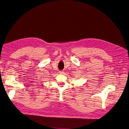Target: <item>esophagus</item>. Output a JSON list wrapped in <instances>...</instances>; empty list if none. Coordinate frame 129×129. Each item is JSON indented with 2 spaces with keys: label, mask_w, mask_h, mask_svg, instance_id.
Here are the masks:
<instances>
[{
  "label": "esophagus",
  "mask_w": 129,
  "mask_h": 129,
  "mask_svg": "<svg viewBox=\"0 0 129 129\" xmlns=\"http://www.w3.org/2000/svg\"><path fill=\"white\" fill-rule=\"evenodd\" d=\"M59 73L60 74H64V72L63 71H59Z\"/></svg>",
  "instance_id": "obj_1"
}]
</instances>
